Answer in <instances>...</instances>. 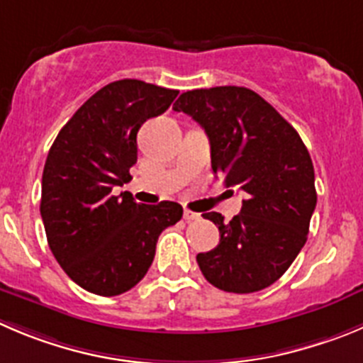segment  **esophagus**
Returning a JSON list of instances; mask_svg holds the SVG:
<instances>
[{"label": "esophagus", "instance_id": "esophagus-1", "mask_svg": "<svg viewBox=\"0 0 363 363\" xmlns=\"http://www.w3.org/2000/svg\"><path fill=\"white\" fill-rule=\"evenodd\" d=\"M201 218V213H195L191 209H184V220L191 222V220H199Z\"/></svg>", "mask_w": 363, "mask_h": 363}]
</instances>
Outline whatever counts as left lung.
Returning <instances> with one entry per match:
<instances>
[{"label":"left lung","mask_w":363,"mask_h":363,"mask_svg":"<svg viewBox=\"0 0 363 363\" xmlns=\"http://www.w3.org/2000/svg\"><path fill=\"white\" fill-rule=\"evenodd\" d=\"M174 111L191 116L211 145V168L247 193L240 215L204 213L220 243L197 254L206 279L233 294L276 283L304 247L317 204L308 148L296 128L258 93L238 86L186 91Z\"/></svg>","instance_id":"left-lung-1"}]
</instances>
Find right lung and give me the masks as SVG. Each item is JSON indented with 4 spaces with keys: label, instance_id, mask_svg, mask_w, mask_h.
<instances>
[{
    "label": "right lung",
    "instance_id": "right-lung-1",
    "mask_svg": "<svg viewBox=\"0 0 363 363\" xmlns=\"http://www.w3.org/2000/svg\"><path fill=\"white\" fill-rule=\"evenodd\" d=\"M179 91L141 80L107 84L60 128L44 162L40 216L64 272L96 296L113 297L140 283L155 243L182 218V206L138 204L128 191L138 161V130L164 113Z\"/></svg>",
    "mask_w": 363,
    "mask_h": 363
}]
</instances>
